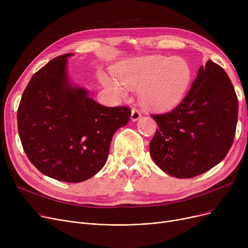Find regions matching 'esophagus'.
<instances>
[{"mask_svg": "<svg viewBox=\"0 0 248 248\" xmlns=\"http://www.w3.org/2000/svg\"><path fill=\"white\" fill-rule=\"evenodd\" d=\"M140 116H141V113H140L138 109L134 108V109L132 110V121H133V122L138 121Z\"/></svg>", "mask_w": 248, "mask_h": 248, "instance_id": "esophagus-1", "label": "esophagus"}]
</instances>
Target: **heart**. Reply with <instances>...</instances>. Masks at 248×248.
Here are the masks:
<instances>
[{
    "instance_id": "heart-1",
    "label": "heart",
    "mask_w": 248,
    "mask_h": 248,
    "mask_svg": "<svg viewBox=\"0 0 248 248\" xmlns=\"http://www.w3.org/2000/svg\"><path fill=\"white\" fill-rule=\"evenodd\" d=\"M117 79L101 75V81L121 98L126 96L124 85L140 88V101L151 109L175 108L186 95L193 78L190 63L182 57L149 56L122 62L114 69Z\"/></svg>"
}]
</instances>
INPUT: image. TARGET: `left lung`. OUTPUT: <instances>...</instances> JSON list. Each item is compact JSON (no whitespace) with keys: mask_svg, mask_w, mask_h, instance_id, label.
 Returning <instances> with one entry per match:
<instances>
[{"mask_svg":"<svg viewBox=\"0 0 248 248\" xmlns=\"http://www.w3.org/2000/svg\"><path fill=\"white\" fill-rule=\"evenodd\" d=\"M152 117L159 126L150 142L154 162L173 177L193 178L226 157L235 137L238 99L224 69L208 60L183 100Z\"/></svg>","mask_w":248,"mask_h":248,"instance_id":"8db88e82","label":"left lung"}]
</instances>
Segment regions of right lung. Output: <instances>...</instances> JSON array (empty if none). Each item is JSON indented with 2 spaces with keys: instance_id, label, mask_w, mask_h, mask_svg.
Wrapping results in <instances>:
<instances>
[{
  "instance_id": "1",
  "label": "right lung",
  "mask_w": 248,
  "mask_h": 248,
  "mask_svg": "<svg viewBox=\"0 0 248 248\" xmlns=\"http://www.w3.org/2000/svg\"><path fill=\"white\" fill-rule=\"evenodd\" d=\"M60 55L38 70L25 88L17 113L18 132L30 162L42 174L79 183L99 172L113 134L131 117L127 107L101 106L70 85Z\"/></svg>"
}]
</instances>
